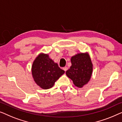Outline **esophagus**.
<instances>
[{"mask_svg":"<svg viewBox=\"0 0 122 122\" xmlns=\"http://www.w3.org/2000/svg\"><path fill=\"white\" fill-rule=\"evenodd\" d=\"M63 70H64L65 71H66L67 70H68V67H64L63 68Z\"/></svg>","mask_w":122,"mask_h":122,"instance_id":"obj_1","label":"esophagus"}]
</instances>
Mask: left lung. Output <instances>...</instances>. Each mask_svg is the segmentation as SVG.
Instances as JSON below:
<instances>
[{
    "label": "left lung",
    "instance_id": "1",
    "mask_svg": "<svg viewBox=\"0 0 122 122\" xmlns=\"http://www.w3.org/2000/svg\"><path fill=\"white\" fill-rule=\"evenodd\" d=\"M71 61L72 65L66 74L76 86L81 88L88 83L91 77L93 65L86 53H80L72 56Z\"/></svg>",
    "mask_w": 122,
    "mask_h": 122
}]
</instances>
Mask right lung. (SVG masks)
Masks as SVG:
<instances>
[{"label": "right lung", "instance_id": "add662e5", "mask_svg": "<svg viewBox=\"0 0 122 122\" xmlns=\"http://www.w3.org/2000/svg\"><path fill=\"white\" fill-rule=\"evenodd\" d=\"M64 73L65 71L50 59L47 54L39 55L32 63V77L36 83L42 89L53 87L55 82Z\"/></svg>", "mask_w": 122, "mask_h": 122}]
</instances>
